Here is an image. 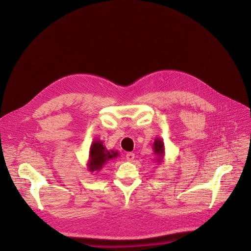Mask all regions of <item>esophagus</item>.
<instances>
[{"mask_svg":"<svg viewBox=\"0 0 251 251\" xmlns=\"http://www.w3.org/2000/svg\"><path fill=\"white\" fill-rule=\"evenodd\" d=\"M126 160H127V161H132V160L134 159L135 155H134L133 152H127L126 155Z\"/></svg>","mask_w":251,"mask_h":251,"instance_id":"1","label":"esophagus"}]
</instances>
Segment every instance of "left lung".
Returning <instances> with one entry per match:
<instances>
[{
    "mask_svg": "<svg viewBox=\"0 0 251 251\" xmlns=\"http://www.w3.org/2000/svg\"><path fill=\"white\" fill-rule=\"evenodd\" d=\"M152 150L154 154L156 155V162H158L159 164L161 162H163L164 160V154H165V149H164V143L162 141L161 138L156 137L154 139V142L152 144Z\"/></svg>",
    "mask_w": 251,
    "mask_h": 251,
    "instance_id": "left-lung-1",
    "label": "left lung"
}]
</instances>
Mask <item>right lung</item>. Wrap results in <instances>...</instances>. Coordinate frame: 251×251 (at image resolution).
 <instances>
[{
    "label": "right lung",
    "instance_id": "1",
    "mask_svg": "<svg viewBox=\"0 0 251 251\" xmlns=\"http://www.w3.org/2000/svg\"><path fill=\"white\" fill-rule=\"evenodd\" d=\"M117 156H119L117 151L107 150L101 140L95 139L90 147L87 168L91 173L95 171L99 172L110 159L116 158Z\"/></svg>",
    "mask_w": 251,
    "mask_h": 251
}]
</instances>
